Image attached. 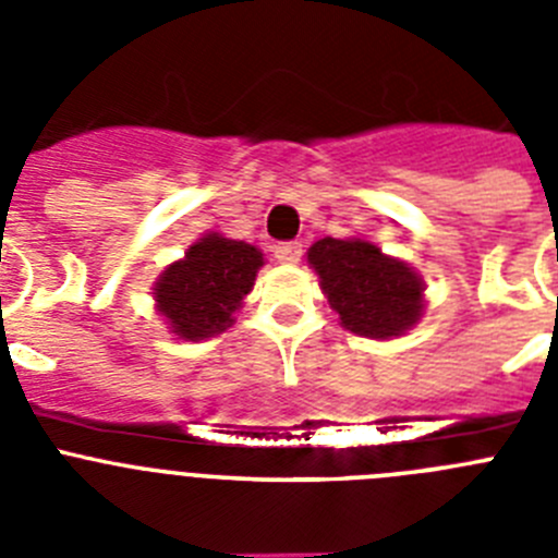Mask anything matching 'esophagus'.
Listing matches in <instances>:
<instances>
[{
  "instance_id": "1",
  "label": "esophagus",
  "mask_w": 558,
  "mask_h": 558,
  "mask_svg": "<svg viewBox=\"0 0 558 558\" xmlns=\"http://www.w3.org/2000/svg\"><path fill=\"white\" fill-rule=\"evenodd\" d=\"M302 254H304V248H302V243H279L274 248V256L276 259H279V263H284V265H293V263H299V259H302Z\"/></svg>"
}]
</instances>
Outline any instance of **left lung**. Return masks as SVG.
<instances>
[{
  "label": "left lung",
  "instance_id": "8db88e82",
  "mask_svg": "<svg viewBox=\"0 0 558 558\" xmlns=\"http://www.w3.org/2000/svg\"><path fill=\"white\" fill-rule=\"evenodd\" d=\"M340 324L366 338L402 335L422 315V282L405 263L363 240L324 236L307 251Z\"/></svg>",
  "mask_w": 558,
  "mask_h": 558
}]
</instances>
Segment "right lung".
I'll return each instance as SVG.
<instances>
[{
    "label": "right lung",
    "instance_id": "add662e5",
    "mask_svg": "<svg viewBox=\"0 0 558 558\" xmlns=\"http://www.w3.org/2000/svg\"><path fill=\"white\" fill-rule=\"evenodd\" d=\"M259 268L263 254L254 245L218 234L204 236L156 282L159 313L172 332L186 340L220 335L243 295L254 288Z\"/></svg>",
    "mask_w": 558,
    "mask_h": 558
}]
</instances>
